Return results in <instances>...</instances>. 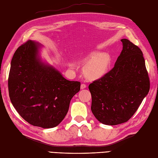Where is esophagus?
<instances>
[{"label": "esophagus", "mask_w": 158, "mask_h": 158, "mask_svg": "<svg viewBox=\"0 0 158 158\" xmlns=\"http://www.w3.org/2000/svg\"><path fill=\"white\" fill-rule=\"evenodd\" d=\"M86 87H87V85L85 84H84V83H82V84L81 85V89H85V88H86Z\"/></svg>", "instance_id": "1"}]
</instances>
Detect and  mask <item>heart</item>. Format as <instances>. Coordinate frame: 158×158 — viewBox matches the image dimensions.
Wrapping results in <instances>:
<instances>
[{"label":"heart","mask_w":158,"mask_h":158,"mask_svg":"<svg viewBox=\"0 0 158 158\" xmlns=\"http://www.w3.org/2000/svg\"><path fill=\"white\" fill-rule=\"evenodd\" d=\"M88 62L84 66V73L89 78L97 79L105 75L109 69L110 58L106 53L93 52L87 57Z\"/></svg>","instance_id":"heart-1"}]
</instances>
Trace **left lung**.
<instances>
[{"mask_svg":"<svg viewBox=\"0 0 158 158\" xmlns=\"http://www.w3.org/2000/svg\"><path fill=\"white\" fill-rule=\"evenodd\" d=\"M121 41L123 49L113 69L89 85L92 112L105 125L127 122L149 91L142 51L128 39Z\"/></svg>","mask_w":158,"mask_h":158,"instance_id":"1","label":"left lung"}]
</instances>
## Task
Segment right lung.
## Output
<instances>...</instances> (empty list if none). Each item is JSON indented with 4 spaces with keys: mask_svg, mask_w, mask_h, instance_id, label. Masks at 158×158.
Instances as JSON below:
<instances>
[{
    "mask_svg": "<svg viewBox=\"0 0 158 158\" xmlns=\"http://www.w3.org/2000/svg\"><path fill=\"white\" fill-rule=\"evenodd\" d=\"M41 47L30 40L16 50L9 75V94L23 119L32 126L52 128L65 117L81 83L66 79L59 70L43 62Z\"/></svg>",
    "mask_w": 158,
    "mask_h": 158,
    "instance_id": "add662e5",
    "label": "right lung"
}]
</instances>
